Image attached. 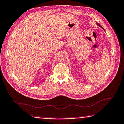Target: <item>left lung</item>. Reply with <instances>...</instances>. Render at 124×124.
Returning a JSON list of instances; mask_svg holds the SVG:
<instances>
[{
	"label": "left lung",
	"instance_id": "obj_1",
	"mask_svg": "<svg viewBox=\"0 0 124 124\" xmlns=\"http://www.w3.org/2000/svg\"><path fill=\"white\" fill-rule=\"evenodd\" d=\"M97 25H98L99 26H100V27H102L101 26H100V25L99 24H98V23H97ZM103 30H104V29H103Z\"/></svg>",
	"mask_w": 124,
	"mask_h": 124
}]
</instances>
